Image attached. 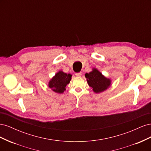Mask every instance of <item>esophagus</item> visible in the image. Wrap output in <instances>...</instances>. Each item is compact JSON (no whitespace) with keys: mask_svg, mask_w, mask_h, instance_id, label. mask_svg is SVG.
<instances>
[{"mask_svg":"<svg viewBox=\"0 0 151 151\" xmlns=\"http://www.w3.org/2000/svg\"><path fill=\"white\" fill-rule=\"evenodd\" d=\"M82 75V72H77V73H76V76H81Z\"/></svg>","mask_w":151,"mask_h":151,"instance_id":"1","label":"esophagus"}]
</instances>
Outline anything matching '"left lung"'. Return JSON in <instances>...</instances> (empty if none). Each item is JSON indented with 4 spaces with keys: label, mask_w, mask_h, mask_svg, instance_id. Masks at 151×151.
<instances>
[{
    "label": "left lung",
    "mask_w": 151,
    "mask_h": 151,
    "mask_svg": "<svg viewBox=\"0 0 151 151\" xmlns=\"http://www.w3.org/2000/svg\"><path fill=\"white\" fill-rule=\"evenodd\" d=\"M85 77L88 85L93 88L96 93L103 92L108 88L111 84V80L103 76L96 68H93V71L86 73Z\"/></svg>",
    "instance_id": "1"
}]
</instances>
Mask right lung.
<instances>
[{
	"label": "right lung",
	"mask_w": 151,
	"mask_h": 151,
	"mask_svg": "<svg viewBox=\"0 0 151 151\" xmlns=\"http://www.w3.org/2000/svg\"><path fill=\"white\" fill-rule=\"evenodd\" d=\"M71 77L70 74H66L62 71H59L49 82V88L54 92L63 93V91H65L67 85L69 84Z\"/></svg>",
	"instance_id": "right-lung-1"
}]
</instances>
